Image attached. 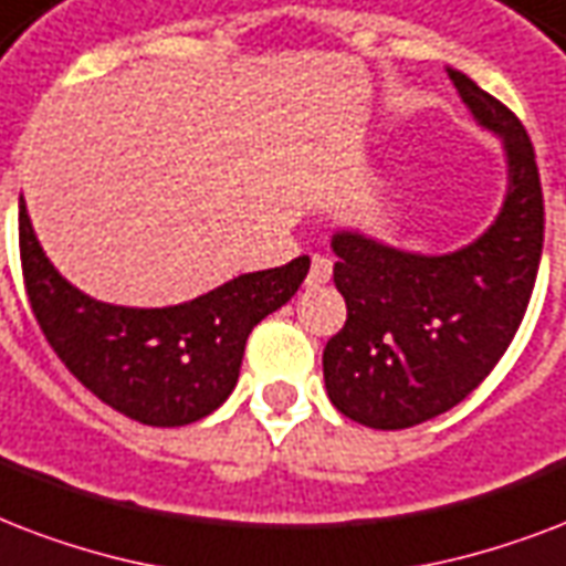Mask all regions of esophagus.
<instances>
[{"label": "esophagus", "instance_id": "obj_1", "mask_svg": "<svg viewBox=\"0 0 566 566\" xmlns=\"http://www.w3.org/2000/svg\"><path fill=\"white\" fill-rule=\"evenodd\" d=\"M333 274V262L327 256H313L310 274H306V286H324Z\"/></svg>", "mask_w": 566, "mask_h": 566}]
</instances>
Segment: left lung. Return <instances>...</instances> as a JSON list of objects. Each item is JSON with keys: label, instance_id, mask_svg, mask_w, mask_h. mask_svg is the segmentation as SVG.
<instances>
[{"label": "left lung", "instance_id": "obj_1", "mask_svg": "<svg viewBox=\"0 0 566 566\" xmlns=\"http://www.w3.org/2000/svg\"><path fill=\"white\" fill-rule=\"evenodd\" d=\"M472 120L502 142L507 186L479 239L419 253L360 230H336L333 283L348 306L324 345V387L354 422L398 431L461 405L507 352L543 251L534 147L514 112L461 70L446 67Z\"/></svg>", "mask_w": 566, "mask_h": 566}]
</instances>
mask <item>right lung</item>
Here are the masks:
<instances>
[{
    "label": "right lung",
    "mask_w": 566,
    "mask_h": 566,
    "mask_svg": "<svg viewBox=\"0 0 566 566\" xmlns=\"http://www.w3.org/2000/svg\"><path fill=\"white\" fill-rule=\"evenodd\" d=\"M20 260L34 318L59 360L99 401L156 428L197 422L230 398L251 331L295 295L310 271V256H297L186 304H105L61 277L23 197Z\"/></svg>",
    "instance_id": "obj_1"
}]
</instances>
